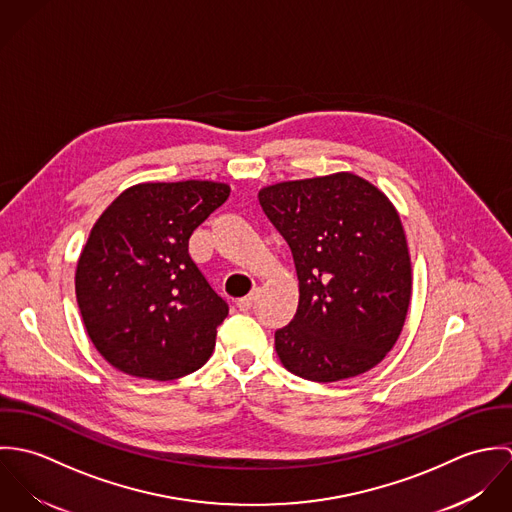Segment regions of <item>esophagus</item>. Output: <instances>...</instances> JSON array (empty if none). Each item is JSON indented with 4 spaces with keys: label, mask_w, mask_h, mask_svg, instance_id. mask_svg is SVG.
Wrapping results in <instances>:
<instances>
[{
    "label": "esophagus",
    "mask_w": 512,
    "mask_h": 512,
    "mask_svg": "<svg viewBox=\"0 0 512 512\" xmlns=\"http://www.w3.org/2000/svg\"><path fill=\"white\" fill-rule=\"evenodd\" d=\"M256 297H258V292L248 293L246 297H242V299L236 301V307H238L240 311H248V309H252V305L256 303Z\"/></svg>",
    "instance_id": "obj_1"
}]
</instances>
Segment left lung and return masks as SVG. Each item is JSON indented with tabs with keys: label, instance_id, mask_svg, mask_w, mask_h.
I'll return each instance as SVG.
<instances>
[{
	"label": "left lung",
	"instance_id": "left-lung-1",
	"mask_svg": "<svg viewBox=\"0 0 512 512\" xmlns=\"http://www.w3.org/2000/svg\"><path fill=\"white\" fill-rule=\"evenodd\" d=\"M292 248L299 303L276 331L290 372L337 382L378 365L396 345L412 299V262L400 215L370 181L337 171L258 191Z\"/></svg>",
	"mask_w": 512,
	"mask_h": 512
}]
</instances>
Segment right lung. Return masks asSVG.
<instances>
[{
    "label": "right lung",
    "mask_w": 512,
    "mask_h": 512,
    "mask_svg": "<svg viewBox=\"0 0 512 512\" xmlns=\"http://www.w3.org/2000/svg\"><path fill=\"white\" fill-rule=\"evenodd\" d=\"M220 181H147L94 222L74 292L96 351L130 376L175 380L205 365L228 315L189 256V236L228 199Z\"/></svg>",
    "instance_id": "1"
}]
</instances>
